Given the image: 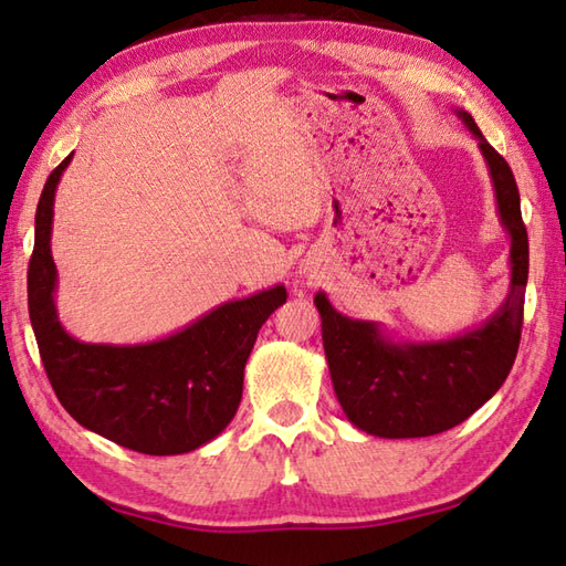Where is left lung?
Masks as SVG:
<instances>
[{"label":"left lung","mask_w":566,"mask_h":566,"mask_svg":"<svg viewBox=\"0 0 566 566\" xmlns=\"http://www.w3.org/2000/svg\"><path fill=\"white\" fill-rule=\"evenodd\" d=\"M479 138L499 213L511 235V296L482 328L423 345L389 343L375 323L353 321L316 294L323 350L333 389L353 423L379 438H428L460 426L506 381L523 331L527 284V231L509 163L489 146L474 118L460 112Z\"/></svg>","instance_id":"left-lung-1"}]
</instances>
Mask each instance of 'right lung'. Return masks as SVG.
I'll list each match as a JSON object with an SVG mask.
<instances>
[{
	"instance_id": "1",
	"label": "right lung",
	"mask_w": 566,
	"mask_h": 566,
	"mask_svg": "<svg viewBox=\"0 0 566 566\" xmlns=\"http://www.w3.org/2000/svg\"><path fill=\"white\" fill-rule=\"evenodd\" d=\"M72 153L48 175L35 209L29 260V316L48 381L87 430L143 454H182L231 423L243 369L262 323L286 302L272 286L228 302L170 338L146 345H94L65 333L55 316L51 258L53 199Z\"/></svg>"
}]
</instances>
